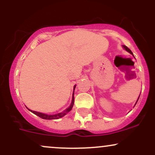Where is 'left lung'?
<instances>
[{
	"instance_id": "1",
	"label": "left lung",
	"mask_w": 155,
	"mask_h": 155,
	"mask_svg": "<svg viewBox=\"0 0 155 155\" xmlns=\"http://www.w3.org/2000/svg\"><path fill=\"white\" fill-rule=\"evenodd\" d=\"M123 47H124V49H126V50H127V51H129V52H130V54H133L132 51H131V50H130V49H129V48H128V47H126V46H123Z\"/></svg>"
}]
</instances>
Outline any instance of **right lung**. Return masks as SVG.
Listing matches in <instances>:
<instances>
[{
	"label": "right lung",
	"instance_id": "1",
	"mask_svg": "<svg viewBox=\"0 0 155 155\" xmlns=\"http://www.w3.org/2000/svg\"><path fill=\"white\" fill-rule=\"evenodd\" d=\"M75 87L76 86H74V89H75ZM74 94H73L72 103H71V105L70 106V107H69L68 108H67L66 110H65V111H64L63 112H62V113L58 114H54V115H48V114H45L40 113V112L32 111V110H30V109L29 110L31 112H33V114H35V115H37V116H38L39 117H41V118L44 119V120H56V119L61 118V117H63L64 115L66 114V113H68V111H70L72 109L73 106H74Z\"/></svg>",
	"mask_w": 155,
	"mask_h": 155
}]
</instances>
